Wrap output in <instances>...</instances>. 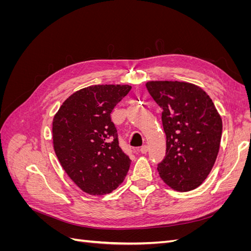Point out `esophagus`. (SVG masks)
<instances>
[{"mask_svg": "<svg viewBox=\"0 0 251 251\" xmlns=\"http://www.w3.org/2000/svg\"><path fill=\"white\" fill-rule=\"evenodd\" d=\"M148 151H149V146H147V144H144V146L140 148V151L142 154H147Z\"/></svg>", "mask_w": 251, "mask_h": 251, "instance_id": "esophagus-1", "label": "esophagus"}]
</instances>
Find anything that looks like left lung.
<instances>
[{"instance_id":"1","label":"left lung","mask_w":251,"mask_h":251,"mask_svg":"<svg viewBox=\"0 0 251 251\" xmlns=\"http://www.w3.org/2000/svg\"><path fill=\"white\" fill-rule=\"evenodd\" d=\"M147 89L162 111L166 153L158 164L173 189L188 192L207 178L219 153L222 119L211 98L185 81H148Z\"/></svg>"}]
</instances>
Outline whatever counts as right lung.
Returning a JSON list of instances; mask_svg holds the SVG:
<instances>
[{
  "label": "right lung",
  "mask_w": 251,
  "mask_h": 251,
  "mask_svg": "<svg viewBox=\"0 0 251 251\" xmlns=\"http://www.w3.org/2000/svg\"><path fill=\"white\" fill-rule=\"evenodd\" d=\"M128 85H96L73 93L52 123L53 148L68 176L81 191L101 196L123 183L131 159L119 147L111 120Z\"/></svg>",
  "instance_id": "right-lung-1"
}]
</instances>
